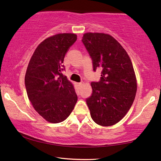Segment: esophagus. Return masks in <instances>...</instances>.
I'll return each mask as SVG.
<instances>
[{
    "label": "esophagus",
    "instance_id": "obj_1",
    "mask_svg": "<svg viewBox=\"0 0 161 161\" xmlns=\"http://www.w3.org/2000/svg\"><path fill=\"white\" fill-rule=\"evenodd\" d=\"M84 85V82H80V83H78V85L80 86H82Z\"/></svg>",
    "mask_w": 161,
    "mask_h": 161
}]
</instances>
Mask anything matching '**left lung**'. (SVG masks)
Masks as SVG:
<instances>
[{
	"label": "left lung",
	"mask_w": 161,
	"mask_h": 161,
	"mask_svg": "<svg viewBox=\"0 0 161 161\" xmlns=\"http://www.w3.org/2000/svg\"><path fill=\"white\" fill-rule=\"evenodd\" d=\"M92 62L93 70L102 69L99 81H92V94L86 99L94 122L111 126L131 108L137 91L136 78L128 54L110 35L86 33L81 39Z\"/></svg>",
	"instance_id": "obj_1"
}]
</instances>
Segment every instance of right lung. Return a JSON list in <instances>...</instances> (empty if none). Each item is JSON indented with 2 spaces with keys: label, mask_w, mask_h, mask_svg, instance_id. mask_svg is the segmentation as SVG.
Here are the masks:
<instances>
[{
  "label": "right lung",
  "mask_w": 161,
  "mask_h": 161,
  "mask_svg": "<svg viewBox=\"0 0 161 161\" xmlns=\"http://www.w3.org/2000/svg\"><path fill=\"white\" fill-rule=\"evenodd\" d=\"M74 34L48 37L36 48L28 65L25 86L35 110L48 122L64 120L77 102L73 85L64 76V58L76 41Z\"/></svg>",
  "instance_id": "right-lung-1"
}]
</instances>
